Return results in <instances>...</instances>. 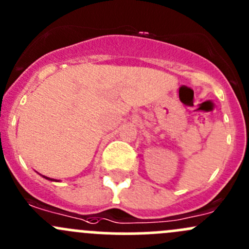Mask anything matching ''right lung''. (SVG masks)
<instances>
[{"instance_id": "right-lung-1", "label": "right lung", "mask_w": 249, "mask_h": 249, "mask_svg": "<svg viewBox=\"0 0 249 249\" xmlns=\"http://www.w3.org/2000/svg\"><path fill=\"white\" fill-rule=\"evenodd\" d=\"M44 178H46V179H49V180H55V179H53V178H48V177H46V176H43ZM56 182H59V180H56Z\"/></svg>"}]
</instances>
